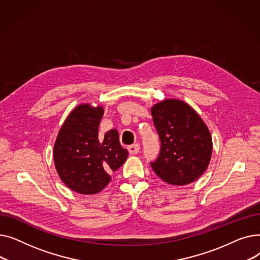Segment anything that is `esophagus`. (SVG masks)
Here are the masks:
<instances>
[{
    "label": "esophagus",
    "instance_id": "1",
    "mask_svg": "<svg viewBox=\"0 0 260 260\" xmlns=\"http://www.w3.org/2000/svg\"><path fill=\"white\" fill-rule=\"evenodd\" d=\"M127 149H128V152H129L131 155H136V154H138L139 151H140V144L139 143L132 144L127 147Z\"/></svg>",
    "mask_w": 260,
    "mask_h": 260
}]
</instances>
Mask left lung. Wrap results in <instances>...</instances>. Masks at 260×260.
<instances>
[{"mask_svg": "<svg viewBox=\"0 0 260 260\" xmlns=\"http://www.w3.org/2000/svg\"><path fill=\"white\" fill-rule=\"evenodd\" d=\"M151 113L161 142L152 169L172 185L194 182L206 172L212 156V137L206 123L181 100H163Z\"/></svg>", "mask_w": 260, "mask_h": 260, "instance_id": "obj_1", "label": "left lung"}]
</instances>
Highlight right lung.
I'll return each mask as SVG.
<instances>
[{"label":"right lung","instance_id":"1","mask_svg":"<svg viewBox=\"0 0 260 260\" xmlns=\"http://www.w3.org/2000/svg\"><path fill=\"white\" fill-rule=\"evenodd\" d=\"M103 107L78 105L68 115L53 146V160L61 180L79 194H97L111 181V174L125 162L128 152L117 129L99 135Z\"/></svg>","mask_w":260,"mask_h":260}]
</instances>
